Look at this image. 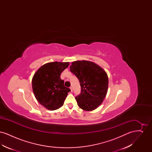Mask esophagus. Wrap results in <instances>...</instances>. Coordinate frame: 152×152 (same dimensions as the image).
I'll list each match as a JSON object with an SVG mask.
<instances>
[{"label": "esophagus", "mask_w": 152, "mask_h": 152, "mask_svg": "<svg viewBox=\"0 0 152 152\" xmlns=\"http://www.w3.org/2000/svg\"><path fill=\"white\" fill-rule=\"evenodd\" d=\"M70 88V89H71V92H72V87H70V88Z\"/></svg>", "instance_id": "1"}]
</instances>
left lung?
<instances>
[{"mask_svg":"<svg viewBox=\"0 0 152 152\" xmlns=\"http://www.w3.org/2000/svg\"><path fill=\"white\" fill-rule=\"evenodd\" d=\"M70 71L79 80L81 88V94L75 97L78 106L87 111L99 107L108 92L107 73L97 64L86 60L73 61Z\"/></svg>","mask_w":152,"mask_h":152,"instance_id":"1","label":"left lung"}]
</instances>
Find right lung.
<instances>
[{
	"instance_id": "obj_1",
	"label": "right lung",
	"mask_w": 152,
	"mask_h": 152,
	"mask_svg": "<svg viewBox=\"0 0 152 152\" xmlns=\"http://www.w3.org/2000/svg\"><path fill=\"white\" fill-rule=\"evenodd\" d=\"M69 65V62L48 63L34 74L32 80L33 92L36 100L45 108L54 110L63 105L71 89L64 86L60 75Z\"/></svg>"
}]
</instances>
